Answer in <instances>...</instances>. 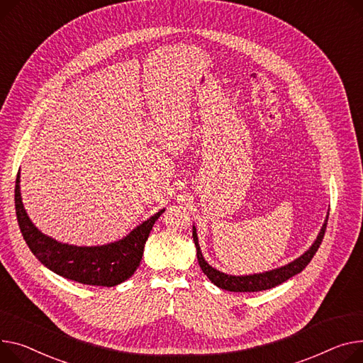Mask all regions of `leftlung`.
<instances>
[{
  "label": "left lung",
  "instance_id": "obj_1",
  "mask_svg": "<svg viewBox=\"0 0 363 363\" xmlns=\"http://www.w3.org/2000/svg\"><path fill=\"white\" fill-rule=\"evenodd\" d=\"M327 220H328V216L325 217V222L315 239V242L312 244V247L303 255H301L299 258H296L292 262L283 265V267L265 272V273L250 274V276H230V274H225L219 270L213 269L201 254L196 226H192V238H194V244L197 248V258H199L200 267L211 283H214L217 287L225 289V291H229V292H259V291H267V289H272L277 284H281L283 281L301 273L306 267L323 242V238H324V233L327 229Z\"/></svg>",
  "mask_w": 363,
  "mask_h": 363
}]
</instances>
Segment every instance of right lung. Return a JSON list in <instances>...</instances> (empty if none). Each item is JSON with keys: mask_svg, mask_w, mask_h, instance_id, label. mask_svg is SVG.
I'll use <instances>...</instances> for the list:
<instances>
[{"mask_svg": "<svg viewBox=\"0 0 363 363\" xmlns=\"http://www.w3.org/2000/svg\"><path fill=\"white\" fill-rule=\"evenodd\" d=\"M14 203L21 235L33 255L51 272L83 284L112 287L130 279L140 265L144 244L160 214L133 229L125 238L101 247H76L61 244L43 235L29 219L20 194V171L16 178Z\"/></svg>", "mask_w": 363, "mask_h": 363, "instance_id": "obj_1", "label": "right lung"}]
</instances>
